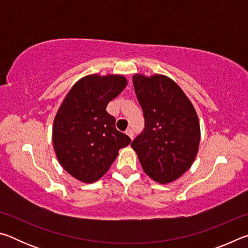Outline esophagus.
Returning <instances> with one entry per match:
<instances>
[{"mask_svg": "<svg viewBox=\"0 0 248 248\" xmlns=\"http://www.w3.org/2000/svg\"><path fill=\"white\" fill-rule=\"evenodd\" d=\"M125 133H127L128 134V136H129V138H130V139H133V130L131 129V128H129V129H127V131H125Z\"/></svg>", "mask_w": 248, "mask_h": 248, "instance_id": "1", "label": "esophagus"}]
</instances>
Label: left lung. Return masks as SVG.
<instances>
[{
	"label": "left lung",
	"mask_w": 248,
	"mask_h": 248,
	"mask_svg": "<svg viewBox=\"0 0 248 248\" xmlns=\"http://www.w3.org/2000/svg\"><path fill=\"white\" fill-rule=\"evenodd\" d=\"M132 81L145 127L131 146L149 177L159 184L171 183L190 169L198 153V116L189 98L169 77L134 74Z\"/></svg>",
	"instance_id": "left-lung-1"
}]
</instances>
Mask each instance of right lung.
Returning a JSON list of instances; mask_svg holds the SVG:
<instances>
[{"label": "right lung", "mask_w": 248, "mask_h": 248, "mask_svg": "<svg viewBox=\"0 0 248 248\" xmlns=\"http://www.w3.org/2000/svg\"><path fill=\"white\" fill-rule=\"evenodd\" d=\"M120 74H90L71 87L52 127L53 149L60 165L82 183L103 177L130 138L116 129L108 103L127 86Z\"/></svg>", "instance_id": "1"}]
</instances>
